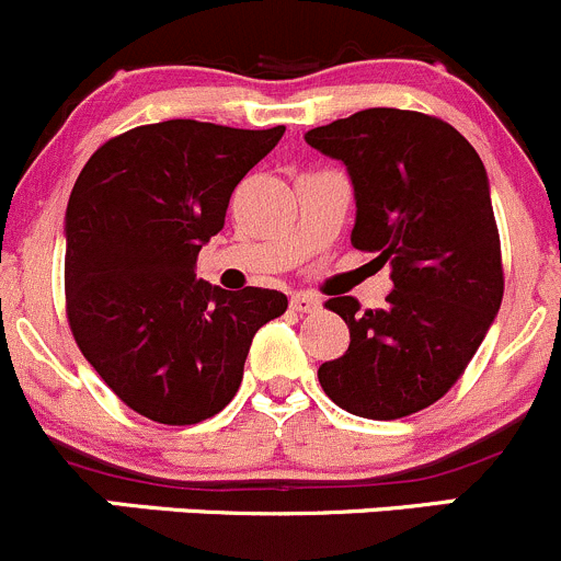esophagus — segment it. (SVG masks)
Here are the masks:
<instances>
[{
    "label": "esophagus",
    "instance_id": "34e87169",
    "mask_svg": "<svg viewBox=\"0 0 561 561\" xmlns=\"http://www.w3.org/2000/svg\"><path fill=\"white\" fill-rule=\"evenodd\" d=\"M319 305H321L319 297H313V294H308V291H297L291 297V308L299 310V313H313Z\"/></svg>",
    "mask_w": 561,
    "mask_h": 561
}]
</instances>
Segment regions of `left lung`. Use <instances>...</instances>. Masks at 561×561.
<instances>
[{"instance_id": "obj_1", "label": "left lung", "mask_w": 561, "mask_h": 561, "mask_svg": "<svg viewBox=\"0 0 561 561\" xmlns=\"http://www.w3.org/2000/svg\"><path fill=\"white\" fill-rule=\"evenodd\" d=\"M305 141L346 165L352 245L379 253L396 286L376 310L327 299L346 321L348 348L321 365L319 381L357 417H407L456 385L502 305L485 165L456 127L417 111L365 108Z\"/></svg>"}]
</instances>
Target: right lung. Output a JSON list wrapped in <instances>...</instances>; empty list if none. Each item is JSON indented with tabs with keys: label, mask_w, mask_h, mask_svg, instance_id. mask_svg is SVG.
Masks as SVG:
<instances>
[{
	"label": "right lung",
	"mask_w": 561,
	"mask_h": 561,
	"mask_svg": "<svg viewBox=\"0 0 561 561\" xmlns=\"http://www.w3.org/2000/svg\"><path fill=\"white\" fill-rule=\"evenodd\" d=\"M286 127L196 119L133 127L87 160L65 213V294L81 354L133 412L163 425L215 417L242 381L253 335L286 294L226 291L196 256L242 176Z\"/></svg>",
	"instance_id": "obj_1"
}]
</instances>
